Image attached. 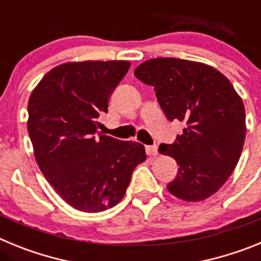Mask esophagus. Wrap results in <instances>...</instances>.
I'll return each mask as SVG.
<instances>
[{
  "instance_id": "1",
  "label": "esophagus",
  "mask_w": 261,
  "mask_h": 261,
  "mask_svg": "<svg viewBox=\"0 0 261 261\" xmlns=\"http://www.w3.org/2000/svg\"><path fill=\"white\" fill-rule=\"evenodd\" d=\"M145 149H146L147 155L156 156V154H158V146L156 145H150V146H146Z\"/></svg>"
}]
</instances>
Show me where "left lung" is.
<instances>
[{"instance_id":"obj_1","label":"left lung","mask_w":261,"mask_h":261,"mask_svg":"<svg viewBox=\"0 0 261 261\" xmlns=\"http://www.w3.org/2000/svg\"><path fill=\"white\" fill-rule=\"evenodd\" d=\"M135 75L154 87L170 121L186 125L174 144L159 145V153L179 165L168 192L184 201L208 199L241 158L246 138L242 98L221 71L202 62L159 57L142 62Z\"/></svg>"}]
</instances>
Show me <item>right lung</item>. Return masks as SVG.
Instances as JSON below:
<instances>
[{"instance_id":"1","label":"right lung","mask_w":261,"mask_h":261,"mask_svg":"<svg viewBox=\"0 0 261 261\" xmlns=\"http://www.w3.org/2000/svg\"><path fill=\"white\" fill-rule=\"evenodd\" d=\"M129 61L66 62L49 70L29 99L27 130L40 171L64 201L98 213L121 201L144 145L96 136L100 112Z\"/></svg>"}]
</instances>
